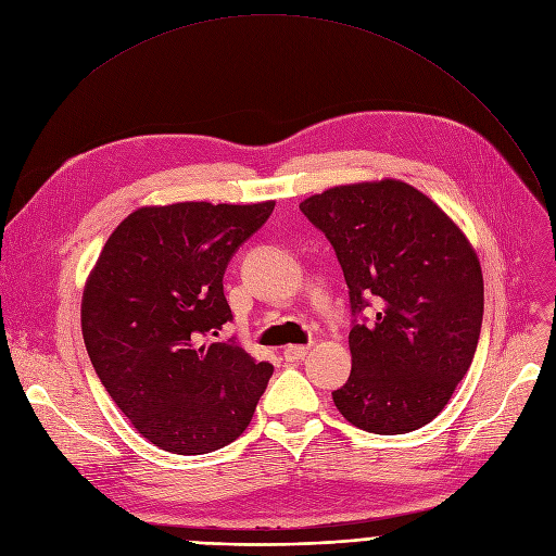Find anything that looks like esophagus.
I'll return each instance as SVG.
<instances>
[{"instance_id":"34e87169","label":"esophagus","mask_w":556,"mask_h":556,"mask_svg":"<svg viewBox=\"0 0 556 556\" xmlns=\"http://www.w3.org/2000/svg\"><path fill=\"white\" fill-rule=\"evenodd\" d=\"M307 353H309L307 346H287L282 357H285V362H301V359H305Z\"/></svg>"}]
</instances>
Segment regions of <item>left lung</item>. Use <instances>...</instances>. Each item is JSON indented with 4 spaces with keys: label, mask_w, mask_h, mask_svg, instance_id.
I'll return each mask as SVG.
<instances>
[{
    "label": "left lung",
    "mask_w": 556,
    "mask_h": 556,
    "mask_svg": "<svg viewBox=\"0 0 556 556\" xmlns=\"http://www.w3.org/2000/svg\"><path fill=\"white\" fill-rule=\"evenodd\" d=\"M326 232L351 307L376 299L371 326L349 334L353 371L332 393L341 416L374 434L428 426L451 401L478 349L484 278L464 230L399 178L334 185L301 201Z\"/></svg>",
    "instance_id": "obj_1"
}]
</instances>
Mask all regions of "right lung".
Masks as SVG:
<instances>
[{
  "label": "right lung",
  "instance_id": "add662e5",
  "mask_svg": "<svg viewBox=\"0 0 556 556\" xmlns=\"http://www.w3.org/2000/svg\"><path fill=\"white\" fill-rule=\"evenodd\" d=\"M276 201H182L134 210L86 280L81 330L94 371L147 441L205 455L240 437L274 374L235 343L224 271Z\"/></svg>",
  "mask_w": 556,
  "mask_h": 556
}]
</instances>
